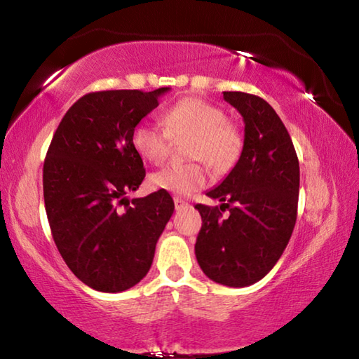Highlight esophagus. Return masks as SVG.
I'll return each mask as SVG.
<instances>
[{
  "instance_id": "esophagus-1",
  "label": "esophagus",
  "mask_w": 359,
  "mask_h": 359,
  "mask_svg": "<svg viewBox=\"0 0 359 359\" xmlns=\"http://www.w3.org/2000/svg\"><path fill=\"white\" fill-rule=\"evenodd\" d=\"M174 204H175V209H182V208H185V205H188V203L185 201V199H182V198H174Z\"/></svg>"
}]
</instances>
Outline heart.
Listing matches in <instances>:
<instances>
[{
	"label": "heart",
	"instance_id": "1",
	"mask_svg": "<svg viewBox=\"0 0 359 359\" xmlns=\"http://www.w3.org/2000/svg\"><path fill=\"white\" fill-rule=\"evenodd\" d=\"M161 126L141 121L131 133V144L145 161L160 165L166 160L172 139L191 137L188 156L203 160L215 171H224L238 160L242 139L222 109L198 98H185L166 109ZM208 184L203 163H172L151 174L150 185L177 196H188Z\"/></svg>",
	"mask_w": 359,
	"mask_h": 359
}]
</instances>
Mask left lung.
I'll list each match as a JSON object with an SVG mask.
<instances>
[{
    "label": "left lung",
    "mask_w": 359,
    "mask_h": 359,
    "mask_svg": "<svg viewBox=\"0 0 359 359\" xmlns=\"http://www.w3.org/2000/svg\"><path fill=\"white\" fill-rule=\"evenodd\" d=\"M245 123L244 147L228 177L196 204L203 218L194 253L210 280L248 287L263 278L288 245L297 217L299 161L283 121L259 96L223 92ZM228 208L230 214H221Z\"/></svg>",
    "instance_id": "obj_1"
}]
</instances>
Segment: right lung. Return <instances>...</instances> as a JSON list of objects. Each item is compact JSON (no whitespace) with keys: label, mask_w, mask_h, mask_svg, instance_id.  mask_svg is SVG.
<instances>
[{"label":"right lung","mask_w":359,"mask_h":359,"mask_svg":"<svg viewBox=\"0 0 359 359\" xmlns=\"http://www.w3.org/2000/svg\"><path fill=\"white\" fill-rule=\"evenodd\" d=\"M168 90L83 95L48 145L42 185L52 238L72 274L96 291L120 293L142 280L174 212L168 191L126 198L145 177L133 128Z\"/></svg>","instance_id":"1"}]
</instances>
